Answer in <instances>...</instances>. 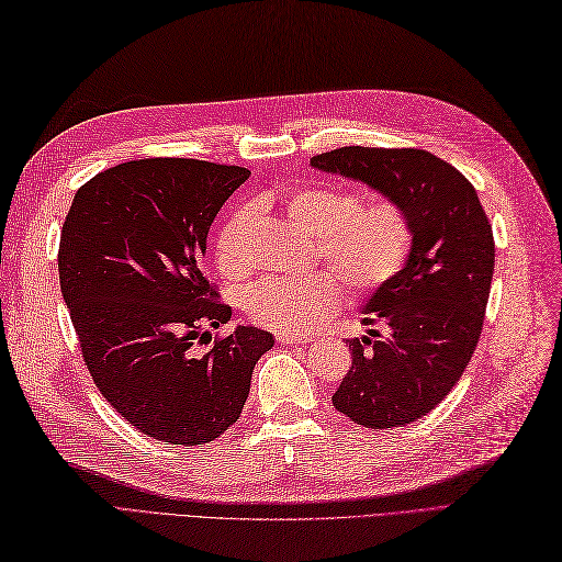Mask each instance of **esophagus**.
I'll return each instance as SVG.
<instances>
[{
    "label": "esophagus",
    "instance_id": "esophagus-1",
    "mask_svg": "<svg viewBox=\"0 0 562 562\" xmlns=\"http://www.w3.org/2000/svg\"><path fill=\"white\" fill-rule=\"evenodd\" d=\"M279 344H293V346H307L310 344V336H297V334H279L277 336Z\"/></svg>",
    "mask_w": 562,
    "mask_h": 562
}]
</instances>
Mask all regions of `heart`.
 I'll list each match as a JSON object with an SVG mask.
<instances>
[{
  "label": "heart",
  "mask_w": 562,
  "mask_h": 562,
  "mask_svg": "<svg viewBox=\"0 0 562 562\" xmlns=\"http://www.w3.org/2000/svg\"><path fill=\"white\" fill-rule=\"evenodd\" d=\"M283 214L303 234L317 238L322 257L355 293L376 291L398 273L413 245L405 212L391 200L360 204L350 190L312 186L285 200ZM234 214L216 236V262L228 277L243 271L240 228ZM340 283L331 271L300 277H262L243 295V307L257 324L279 331H310L338 307Z\"/></svg>",
  "instance_id": "obj_1"
}]
</instances>
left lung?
Returning <instances> with one entry per match:
<instances>
[{"label": "left lung", "mask_w": 562, "mask_h": 562, "mask_svg": "<svg viewBox=\"0 0 562 562\" xmlns=\"http://www.w3.org/2000/svg\"><path fill=\"white\" fill-rule=\"evenodd\" d=\"M310 167L372 188L398 204L413 228L403 269L364 300L348 338L352 367L334 407L367 429L424 417L453 389L482 334L494 277V231L476 190L456 167L424 149L340 147Z\"/></svg>", "instance_id": "8db88e82"}]
</instances>
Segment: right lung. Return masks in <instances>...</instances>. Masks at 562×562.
<instances>
[{"mask_svg":"<svg viewBox=\"0 0 562 562\" xmlns=\"http://www.w3.org/2000/svg\"><path fill=\"white\" fill-rule=\"evenodd\" d=\"M243 167L140 159L106 169L78 190L59 243L64 303L90 376L106 403L173 446H202L236 424L257 360L273 336L236 326L202 262L218 210L248 181Z\"/></svg>","mask_w":562,"mask_h":562,"instance_id":"1","label":"right lung"}]
</instances>
